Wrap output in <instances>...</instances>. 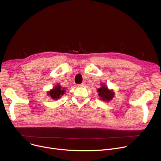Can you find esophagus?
<instances>
[{
	"instance_id": "esophagus-1",
	"label": "esophagus",
	"mask_w": 161,
	"mask_h": 161,
	"mask_svg": "<svg viewBox=\"0 0 161 161\" xmlns=\"http://www.w3.org/2000/svg\"><path fill=\"white\" fill-rule=\"evenodd\" d=\"M85 85H86V83H85V82H82V84H79V85H78V86H79V87H84Z\"/></svg>"
}]
</instances>
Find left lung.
<instances>
[{"label":"left lung","instance_id":"obj_1","mask_svg":"<svg viewBox=\"0 0 161 161\" xmlns=\"http://www.w3.org/2000/svg\"><path fill=\"white\" fill-rule=\"evenodd\" d=\"M101 87L98 88L97 90L98 96L100 97L102 100L109 102L114 97V92H113V90H109L104 84H101Z\"/></svg>","mask_w":161,"mask_h":161}]
</instances>
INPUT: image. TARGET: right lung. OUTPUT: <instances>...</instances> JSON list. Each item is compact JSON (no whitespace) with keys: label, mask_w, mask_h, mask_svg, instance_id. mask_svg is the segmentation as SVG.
I'll return each mask as SVG.
<instances>
[{"label":"right lung","mask_w":161,"mask_h":161,"mask_svg":"<svg viewBox=\"0 0 161 161\" xmlns=\"http://www.w3.org/2000/svg\"><path fill=\"white\" fill-rule=\"evenodd\" d=\"M65 93V90L64 88H61V86L60 85H57L53 87L52 90H51L50 92H48L47 95L50 97L52 99L56 100L61 97Z\"/></svg>","instance_id":"obj_1"}]
</instances>
